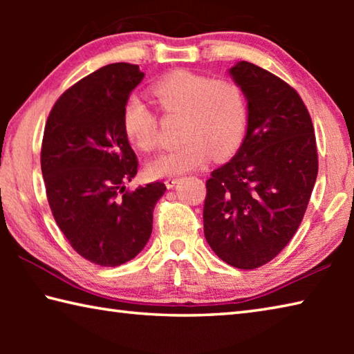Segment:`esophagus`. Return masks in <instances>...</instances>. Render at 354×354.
Here are the masks:
<instances>
[{
  "instance_id": "1",
  "label": "esophagus",
  "mask_w": 354,
  "mask_h": 354,
  "mask_svg": "<svg viewBox=\"0 0 354 354\" xmlns=\"http://www.w3.org/2000/svg\"><path fill=\"white\" fill-rule=\"evenodd\" d=\"M178 181H179L178 176H170V178L165 179V185H167V187H169V189H171V187H175V185L178 184Z\"/></svg>"
}]
</instances>
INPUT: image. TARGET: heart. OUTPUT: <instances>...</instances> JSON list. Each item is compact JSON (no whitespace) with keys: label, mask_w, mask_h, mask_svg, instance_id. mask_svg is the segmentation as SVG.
<instances>
[{"label":"heart","mask_w":354,"mask_h":354,"mask_svg":"<svg viewBox=\"0 0 354 354\" xmlns=\"http://www.w3.org/2000/svg\"><path fill=\"white\" fill-rule=\"evenodd\" d=\"M151 93L167 117L183 118V143L149 160V175H179L205 164L209 154L223 160L241 148L248 127V97L241 82L178 70L156 82ZM122 128L131 145L142 151L158 143V118L139 98L124 103Z\"/></svg>","instance_id":"obj_1"}]
</instances>
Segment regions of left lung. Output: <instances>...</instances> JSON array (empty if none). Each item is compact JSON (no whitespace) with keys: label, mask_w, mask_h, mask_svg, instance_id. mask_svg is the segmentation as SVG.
Listing matches in <instances>:
<instances>
[{"label":"left lung","mask_w":354,"mask_h":354,"mask_svg":"<svg viewBox=\"0 0 354 354\" xmlns=\"http://www.w3.org/2000/svg\"><path fill=\"white\" fill-rule=\"evenodd\" d=\"M248 97L247 136L206 181L205 237L242 270L270 262L295 234L313 194L319 154L313 120L295 88L250 62L230 70Z\"/></svg>","instance_id":"8db88e82"}]
</instances>
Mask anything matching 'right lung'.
I'll return each instance as SVG.
<instances>
[{"instance_id": "right-lung-1", "label": "right lung", "mask_w": 354, "mask_h": 354, "mask_svg": "<svg viewBox=\"0 0 354 354\" xmlns=\"http://www.w3.org/2000/svg\"><path fill=\"white\" fill-rule=\"evenodd\" d=\"M143 76L127 62L93 71L57 98L44 131L40 165L53 217L71 248L101 267L140 253L167 190L159 181L124 187L139 160L123 134L122 112Z\"/></svg>"}]
</instances>
